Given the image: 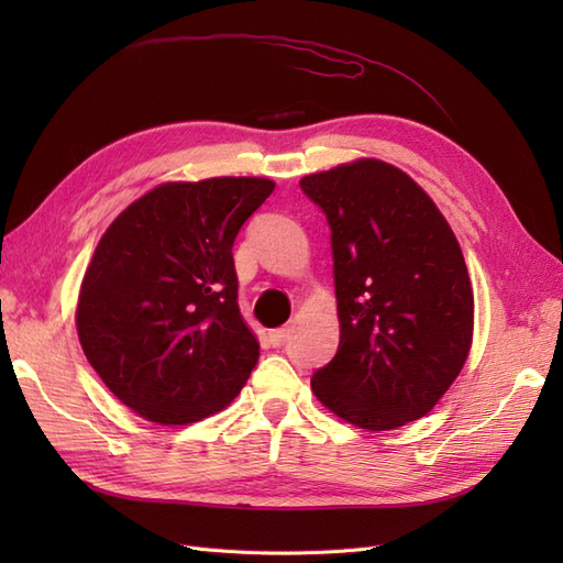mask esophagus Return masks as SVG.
<instances>
[{
    "instance_id": "esophagus-1",
    "label": "esophagus",
    "mask_w": 563,
    "mask_h": 563,
    "mask_svg": "<svg viewBox=\"0 0 563 563\" xmlns=\"http://www.w3.org/2000/svg\"><path fill=\"white\" fill-rule=\"evenodd\" d=\"M286 335H288V329H275V331H269V333H267L269 345H272V347H282Z\"/></svg>"
}]
</instances>
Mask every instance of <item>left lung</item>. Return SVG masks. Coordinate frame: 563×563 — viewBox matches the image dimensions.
<instances>
[{
	"label": "left lung",
	"mask_w": 563,
	"mask_h": 563,
	"mask_svg": "<svg viewBox=\"0 0 563 563\" xmlns=\"http://www.w3.org/2000/svg\"><path fill=\"white\" fill-rule=\"evenodd\" d=\"M331 228L340 345L317 399L362 430L430 413L463 368L474 296L463 251L428 192L397 166L356 159L305 176Z\"/></svg>",
	"instance_id": "8db88e82"
}]
</instances>
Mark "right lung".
Listing matches in <instances>:
<instances>
[{
    "label": "right lung",
    "mask_w": 563,
    "mask_h": 563,
    "mask_svg": "<svg viewBox=\"0 0 563 563\" xmlns=\"http://www.w3.org/2000/svg\"><path fill=\"white\" fill-rule=\"evenodd\" d=\"M267 178L164 183L119 213L81 282L77 333L112 395L159 424L225 408L261 345L236 305L232 244Z\"/></svg>",
    "instance_id": "obj_1"
}]
</instances>
